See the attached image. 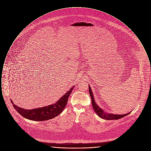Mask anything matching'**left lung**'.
<instances>
[{
  "mask_svg": "<svg viewBox=\"0 0 151 151\" xmlns=\"http://www.w3.org/2000/svg\"><path fill=\"white\" fill-rule=\"evenodd\" d=\"M89 94H90V96L91 97L92 105V107L93 108L94 110L96 112V113L102 119H106V120H116V119L122 118L123 117L129 114V113L131 112V111H130L127 114H122V115L106 113L103 110V109H102L101 108H100L99 106H98L97 105L96 101H94L93 95V92L91 89V88L90 86H89Z\"/></svg>",
  "mask_w": 151,
  "mask_h": 151,
  "instance_id": "1",
  "label": "left lung"
}]
</instances>
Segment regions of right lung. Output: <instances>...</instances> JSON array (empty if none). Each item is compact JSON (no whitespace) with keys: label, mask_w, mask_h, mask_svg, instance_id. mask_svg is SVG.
<instances>
[{"label":"right lung","mask_w":151,"mask_h":151,"mask_svg":"<svg viewBox=\"0 0 151 151\" xmlns=\"http://www.w3.org/2000/svg\"><path fill=\"white\" fill-rule=\"evenodd\" d=\"M75 86H73L70 90L61 97L55 104L44 106L42 108H36L31 110L25 109L16 106L11 100L14 108L23 117L32 121H43L54 118L59 115L65 109L69 96L72 92Z\"/></svg>","instance_id":"1"}]
</instances>
